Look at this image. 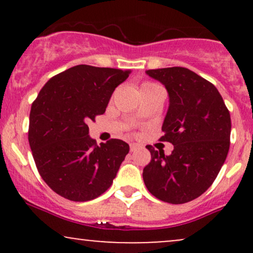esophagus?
Returning a JSON list of instances; mask_svg holds the SVG:
<instances>
[{
  "label": "esophagus",
  "mask_w": 253,
  "mask_h": 253,
  "mask_svg": "<svg viewBox=\"0 0 253 253\" xmlns=\"http://www.w3.org/2000/svg\"><path fill=\"white\" fill-rule=\"evenodd\" d=\"M136 149H139V145H138V144H135V143L129 144V150H130V152H134V151H135Z\"/></svg>",
  "instance_id": "obj_1"
}]
</instances>
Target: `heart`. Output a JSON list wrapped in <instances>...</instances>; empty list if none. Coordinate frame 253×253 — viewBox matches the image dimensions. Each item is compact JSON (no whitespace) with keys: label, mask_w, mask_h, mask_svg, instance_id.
Returning a JSON list of instances; mask_svg holds the SVG:
<instances>
[{"label":"heart","mask_w":253,"mask_h":253,"mask_svg":"<svg viewBox=\"0 0 253 253\" xmlns=\"http://www.w3.org/2000/svg\"><path fill=\"white\" fill-rule=\"evenodd\" d=\"M151 85H155V84H152V83H144L143 85H141V89L146 88V86H151Z\"/></svg>","instance_id":"1"}]
</instances>
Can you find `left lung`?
I'll list each match as a JSON object with an SVG mask.
<instances>
[{"label":"left lung","mask_w":253,"mask_h":253,"mask_svg":"<svg viewBox=\"0 0 253 253\" xmlns=\"http://www.w3.org/2000/svg\"><path fill=\"white\" fill-rule=\"evenodd\" d=\"M169 95L162 141L173 145L170 156L151 145V162L144 168L147 190L162 201L179 205L202 195L216 178L229 149L231 117L221 95L211 82L189 69L147 70Z\"/></svg>","instance_id":"left-lung-1"}]
</instances>
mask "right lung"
Here are the masks:
<instances>
[{
	"label": "right lung",
	"instance_id": "right-lung-1",
	"mask_svg": "<svg viewBox=\"0 0 253 253\" xmlns=\"http://www.w3.org/2000/svg\"><path fill=\"white\" fill-rule=\"evenodd\" d=\"M129 72L76 65L52 77L32 104L28 141L40 176L58 195L90 201L112 185L129 145L120 139L97 145L88 123L106 112Z\"/></svg>",
	"mask_w": 253,
	"mask_h": 253
}]
</instances>
